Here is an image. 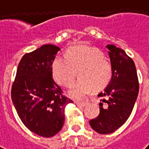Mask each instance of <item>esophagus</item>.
I'll use <instances>...</instances> for the list:
<instances>
[{"label": "esophagus", "instance_id": "obj_1", "mask_svg": "<svg viewBox=\"0 0 149 149\" xmlns=\"http://www.w3.org/2000/svg\"><path fill=\"white\" fill-rule=\"evenodd\" d=\"M75 104H76L77 105H78V106H82V107L85 106V105L87 104L86 102H79V101H75Z\"/></svg>", "mask_w": 149, "mask_h": 149}]
</instances>
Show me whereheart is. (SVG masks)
<instances>
[{
  "label": "heart",
  "mask_w": 149,
  "mask_h": 149,
  "mask_svg": "<svg viewBox=\"0 0 149 149\" xmlns=\"http://www.w3.org/2000/svg\"><path fill=\"white\" fill-rule=\"evenodd\" d=\"M79 70L81 79L68 92V96L75 100L83 99L93 89H103L112 79L110 62L101 51L92 47H73L65 56H56L51 64L53 79L64 87L71 86Z\"/></svg>",
  "instance_id": "1"
}]
</instances>
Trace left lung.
I'll use <instances>...</instances> for the list:
<instances>
[{"instance_id":"8db88e82","label":"left lung","mask_w":149,"mask_h":149,"mask_svg":"<svg viewBox=\"0 0 149 149\" xmlns=\"http://www.w3.org/2000/svg\"><path fill=\"white\" fill-rule=\"evenodd\" d=\"M112 68V79L98 94L101 100L100 114L89 121L94 131L109 134L125 124L133 109L139 93V81L134 61L123 49L108 45Z\"/></svg>"}]
</instances>
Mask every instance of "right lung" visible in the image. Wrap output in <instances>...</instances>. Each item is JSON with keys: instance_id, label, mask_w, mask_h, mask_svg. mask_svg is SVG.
Here are the masks:
<instances>
[{"instance_id": "add662e5", "label": "right lung", "mask_w": 149, "mask_h": 149, "mask_svg": "<svg viewBox=\"0 0 149 149\" xmlns=\"http://www.w3.org/2000/svg\"><path fill=\"white\" fill-rule=\"evenodd\" d=\"M59 50L57 46L45 45L24 54L12 86V100L21 121L43 137L61 131L65 106L72 103L52 77L51 64Z\"/></svg>"}]
</instances>
